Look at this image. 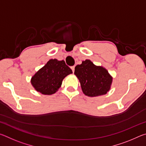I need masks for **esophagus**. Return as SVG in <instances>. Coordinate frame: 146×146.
<instances>
[{
  "mask_svg": "<svg viewBox=\"0 0 146 146\" xmlns=\"http://www.w3.org/2000/svg\"><path fill=\"white\" fill-rule=\"evenodd\" d=\"M71 70H72V71H73V72L74 73V71H75V66H71Z\"/></svg>",
  "mask_w": 146,
  "mask_h": 146,
  "instance_id": "1",
  "label": "esophagus"
}]
</instances>
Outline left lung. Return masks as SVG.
I'll return each instance as SVG.
<instances>
[{
    "instance_id": "left-lung-1",
    "label": "left lung",
    "mask_w": 146,
    "mask_h": 146,
    "mask_svg": "<svg viewBox=\"0 0 146 146\" xmlns=\"http://www.w3.org/2000/svg\"><path fill=\"white\" fill-rule=\"evenodd\" d=\"M74 74L80 81L83 93L88 97L106 95L110 90L112 76L106 69L95 66L90 60L87 59L76 66Z\"/></svg>"
}]
</instances>
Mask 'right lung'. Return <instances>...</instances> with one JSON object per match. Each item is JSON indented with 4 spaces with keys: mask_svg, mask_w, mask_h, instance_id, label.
I'll return each mask as SVG.
<instances>
[{
    "mask_svg": "<svg viewBox=\"0 0 146 146\" xmlns=\"http://www.w3.org/2000/svg\"><path fill=\"white\" fill-rule=\"evenodd\" d=\"M72 73L64 60L50 59L32 76L31 83L36 91L50 95L58 91L63 79Z\"/></svg>",
    "mask_w": 146,
    "mask_h": 146,
    "instance_id": "obj_1",
    "label": "right lung"
}]
</instances>
